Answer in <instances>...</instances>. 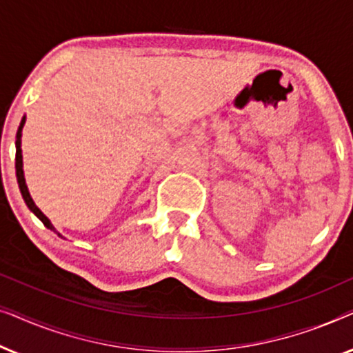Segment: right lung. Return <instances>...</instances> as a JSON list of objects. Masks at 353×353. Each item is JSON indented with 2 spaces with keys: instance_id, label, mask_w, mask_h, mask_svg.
<instances>
[{
  "instance_id": "obj_1",
  "label": "right lung",
  "mask_w": 353,
  "mask_h": 353,
  "mask_svg": "<svg viewBox=\"0 0 353 353\" xmlns=\"http://www.w3.org/2000/svg\"><path fill=\"white\" fill-rule=\"evenodd\" d=\"M23 125H26V115H23V117H22L21 125H19V130H17V134H16V176H17V183H19V190H21L22 197H23V201H26V204H27L28 209H30L33 214H35L38 219L43 221V225H45L46 228H50L51 231H54L57 236L64 238V236H62L59 231H57L54 226H52L50 219H48V216L43 214V212L35 205V202H33L30 192H28V188H27V183H26V176H23V162H22V148H21Z\"/></svg>"
}]
</instances>
